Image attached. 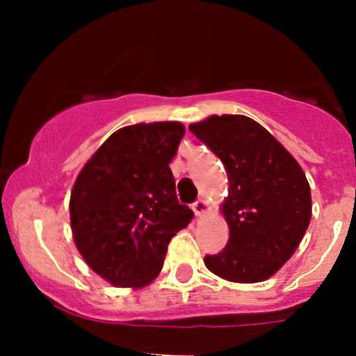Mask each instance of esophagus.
I'll return each mask as SVG.
<instances>
[{
  "label": "esophagus",
  "instance_id": "34e87169",
  "mask_svg": "<svg viewBox=\"0 0 356 356\" xmlns=\"http://www.w3.org/2000/svg\"><path fill=\"white\" fill-rule=\"evenodd\" d=\"M208 210H210V204L207 200H198L193 204V211L196 213V217H203L204 213H208Z\"/></svg>",
  "mask_w": 356,
  "mask_h": 356
}]
</instances>
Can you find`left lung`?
Wrapping results in <instances>:
<instances>
[{
    "mask_svg": "<svg viewBox=\"0 0 356 356\" xmlns=\"http://www.w3.org/2000/svg\"><path fill=\"white\" fill-rule=\"evenodd\" d=\"M189 131L220 158L229 182L220 204L227 246L204 257V265L229 282L267 281L293 257L310 224L312 195L303 168L245 115H211Z\"/></svg>",
    "mask_w": 356,
    "mask_h": 356,
    "instance_id": "1",
    "label": "left lung"
}]
</instances>
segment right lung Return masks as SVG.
Here are the masks:
<instances>
[{"label": "right lung", "mask_w": 356, "mask_h": 356, "mask_svg": "<svg viewBox=\"0 0 356 356\" xmlns=\"http://www.w3.org/2000/svg\"><path fill=\"white\" fill-rule=\"evenodd\" d=\"M184 134L174 120L118 129L75 179L68 204L74 243L115 288L152 284L172 236L195 217L179 204L168 167Z\"/></svg>", "instance_id": "1"}]
</instances>
